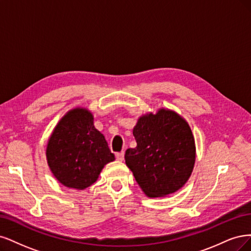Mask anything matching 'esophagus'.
I'll return each mask as SVG.
<instances>
[{
	"label": "esophagus",
	"mask_w": 251,
	"mask_h": 251,
	"mask_svg": "<svg viewBox=\"0 0 251 251\" xmlns=\"http://www.w3.org/2000/svg\"><path fill=\"white\" fill-rule=\"evenodd\" d=\"M116 157H117V159H118V160H120V161H122V160L124 159V151H122V152H119V153H117V154H116Z\"/></svg>",
	"instance_id": "34e87169"
}]
</instances>
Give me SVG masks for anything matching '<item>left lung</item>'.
I'll return each mask as SVG.
<instances>
[{
    "label": "left lung",
    "mask_w": 251,
    "mask_h": 251,
    "mask_svg": "<svg viewBox=\"0 0 251 251\" xmlns=\"http://www.w3.org/2000/svg\"><path fill=\"white\" fill-rule=\"evenodd\" d=\"M133 135L136 147L126 150L125 161L143 192L156 198L181 189L196 158L187 121L173 110L160 108L137 120Z\"/></svg>",
    "instance_id": "1"
}]
</instances>
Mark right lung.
I'll list each match as a JSON object with an SVG mask.
<instances>
[{
  "instance_id": "add662e5",
  "label": "right lung",
  "mask_w": 251,
  "mask_h": 251,
  "mask_svg": "<svg viewBox=\"0 0 251 251\" xmlns=\"http://www.w3.org/2000/svg\"><path fill=\"white\" fill-rule=\"evenodd\" d=\"M46 155L55 178L77 190L92 185L104 166L115 160L104 135L94 126L93 114L80 107L68 111L56 125Z\"/></svg>"
}]
</instances>
